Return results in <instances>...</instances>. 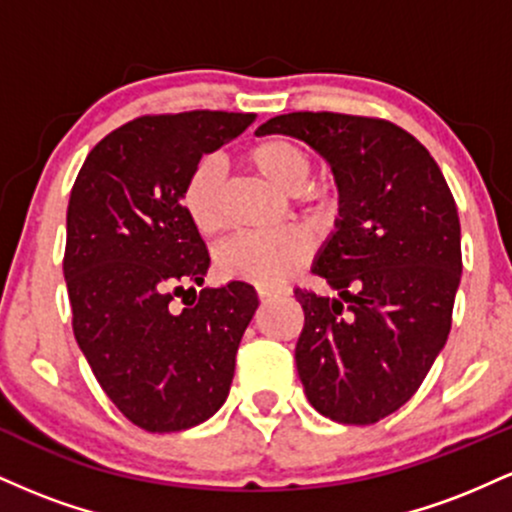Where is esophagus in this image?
I'll return each instance as SVG.
<instances>
[{
  "label": "esophagus",
  "instance_id": "esophagus-1",
  "mask_svg": "<svg viewBox=\"0 0 512 512\" xmlns=\"http://www.w3.org/2000/svg\"><path fill=\"white\" fill-rule=\"evenodd\" d=\"M284 289H272V286H257V296L262 298V301H269V298H279L284 296Z\"/></svg>",
  "mask_w": 512,
  "mask_h": 512
}]
</instances>
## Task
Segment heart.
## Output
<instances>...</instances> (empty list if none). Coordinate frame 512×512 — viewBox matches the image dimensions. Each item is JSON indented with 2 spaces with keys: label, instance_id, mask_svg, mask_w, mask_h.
Masks as SVG:
<instances>
[{
  "label": "heart",
  "instance_id": "b5f03b06",
  "mask_svg": "<svg viewBox=\"0 0 512 512\" xmlns=\"http://www.w3.org/2000/svg\"><path fill=\"white\" fill-rule=\"evenodd\" d=\"M248 163L264 180L284 192H301L310 175V158L286 137H267L248 149ZM185 216L202 236H214L223 226V163L204 156L190 170L180 192ZM305 240L293 231H243L216 248V269L226 279H243L260 286H279L305 260Z\"/></svg>",
  "mask_w": 512,
  "mask_h": 512
}]
</instances>
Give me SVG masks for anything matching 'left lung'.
<instances>
[{
  "mask_svg": "<svg viewBox=\"0 0 512 512\" xmlns=\"http://www.w3.org/2000/svg\"><path fill=\"white\" fill-rule=\"evenodd\" d=\"M255 134L296 137L332 166L339 219L313 272L339 298L296 289V368L327 419L368 426L424 383L448 342L462 276L460 216L419 139L378 117L276 115Z\"/></svg>",
  "mask_w": 512,
  "mask_h": 512,
  "instance_id": "left-lung-1",
  "label": "left lung"
}]
</instances>
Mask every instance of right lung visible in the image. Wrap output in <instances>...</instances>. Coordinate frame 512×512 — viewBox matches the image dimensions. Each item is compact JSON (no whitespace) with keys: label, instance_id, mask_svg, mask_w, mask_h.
<instances>
[{"label":"right lung","instance_id":"add662e5","mask_svg":"<svg viewBox=\"0 0 512 512\" xmlns=\"http://www.w3.org/2000/svg\"><path fill=\"white\" fill-rule=\"evenodd\" d=\"M252 122L223 110L137 117L93 146L69 195L64 279L76 344L105 395L149 433L185 431L221 409L260 305L245 281L195 291L209 252L180 204L199 158Z\"/></svg>","mask_w":512,"mask_h":512}]
</instances>
